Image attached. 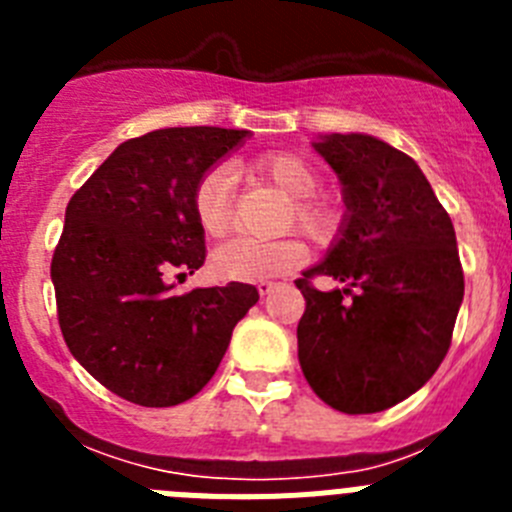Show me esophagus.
Wrapping results in <instances>:
<instances>
[{
    "instance_id": "obj_1",
    "label": "esophagus",
    "mask_w": 512,
    "mask_h": 512,
    "mask_svg": "<svg viewBox=\"0 0 512 512\" xmlns=\"http://www.w3.org/2000/svg\"><path fill=\"white\" fill-rule=\"evenodd\" d=\"M274 289H277V282H259V295H261V297L271 295Z\"/></svg>"
}]
</instances>
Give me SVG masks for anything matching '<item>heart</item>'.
Returning <instances> with one entry per match:
<instances>
[{
	"label": "heart",
	"mask_w": 512,
	"mask_h": 512,
	"mask_svg": "<svg viewBox=\"0 0 512 512\" xmlns=\"http://www.w3.org/2000/svg\"><path fill=\"white\" fill-rule=\"evenodd\" d=\"M248 169L256 176L282 189L292 197L295 207V225L312 241L325 243L338 230L336 207L325 200H315L320 176L297 153H266L251 161ZM233 171L225 166L205 171L192 194L194 220L202 233L210 238H220L228 233L233 217ZM305 259V246L295 238L282 241H253V238H233L212 253V274L225 282H261V279L279 277L284 271L295 269Z\"/></svg>",
	"instance_id": "obj_1"
}]
</instances>
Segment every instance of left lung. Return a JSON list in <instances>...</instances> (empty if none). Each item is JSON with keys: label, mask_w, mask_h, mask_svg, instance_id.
<instances>
[{"label": "left lung", "mask_w": 512, "mask_h": 512, "mask_svg": "<svg viewBox=\"0 0 512 512\" xmlns=\"http://www.w3.org/2000/svg\"><path fill=\"white\" fill-rule=\"evenodd\" d=\"M343 192L341 228L302 271L297 356L312 392L348 415L387 410L418 392L451 346L464 300L449 212L408 153L364 133L312 140ZM312 276L344 287L320 293Z\"/></svg>", "instance_id": "1"}]
</instances>
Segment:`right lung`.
Returning a JSON list of instances; mask_svg holds the SVG:
<instances>
[{"instance_id": "1", "label": "right lung", "mask_w": 512, "mask_h": 512, "mask_svg": "<svg viewBox=\"0 0 512 512\" xmlns=\"http://www.w3.org/2000/svg\"><path fill=\"white\" fill-rule=\"evenodd\" d=\"M248 135L161 128L125 140L66 207L51 264L58 323L74 359L122 400L171 408L197 395L259 302L253 284L174 295L166 282L205 264L194 187Z\"/></svg>"}]
</instances>
